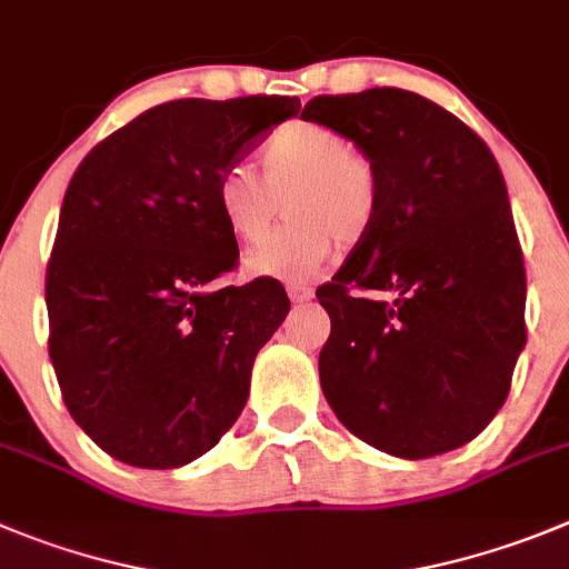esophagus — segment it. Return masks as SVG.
<instances>
[{
	"label": "esophagus",
	"mask_w": 569,
	"mask_h": 569,
	"mask_svg": "<svg viewBox=\"0 0 569 569\" xmlns=\"http://www.w3.org/2000/svg\"><path fill=\"white\" fill-rule=\"evenodd\" d=\"M288 296H290V301L301 305V301H310L312 299V288H310V284H305V281H290V284H288Z\"/></svg>",
	"instance_id": "1"
}]
</instances>
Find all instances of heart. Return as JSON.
I'll use <instances>...</instances> for the list:
<instances>
[{"label":"heart","instance_id":"obj_1","mask_svg":"<svg viewBox=\"0 0 569 569\" xmlns=\"http://www.w3.org/2000/svg\"><path fill=\"white\" fill-rule=\"evenodd\" d=\"M262 174L231 163L217 177V208L244 244L270 237L281 200L293 222L244 259L250 276L305 279L332 253L336 239L356 244L378 217V174L352 140L325 123L293 121L262 146Z\"/></svg>","mask_w":569,"mask_h":569}]
</instances>
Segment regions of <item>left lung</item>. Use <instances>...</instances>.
<instances>
[{
	"mask_svg": "<svg viewBox=\"0 0 569 569\" xmlns=\"http://www.w3.org/2000/svg\"><path fill=\"white\" fill-rule=\"evenodd\" d=\"M378 174L375 226L316 290L332 330L321 389L356 437L403 460L471 442L525 349V259L508 189L477 132L417 92L319 96L301 112Z\"/></svg>",
	"mask_w": 569,
	"mask_h": 569,
	"instance_id": "8db88e82",
	"label": "left lung"
}]
</instances>
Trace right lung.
Wrapping results in <instances>:
<instances>
[{
	"instance_id": "obj_1",
	"label": "right lung",
	"mask_w": 569,
	"mask_h": 569,
	"mask_svg": "<svg viewBox=\"0 0 569 569\" xmlns=\"http://www.w3.org/2000/svg\"><path fill=\"white\" fill-rule=\"evenodd\" d=\"M299 107L160 103L72 174L47 262V343L72 420L114 460L180 468L237 423L253 358L290 301L276 279L213 288L239 259L213 189Z\"/></svg>"
}]
</instances>
